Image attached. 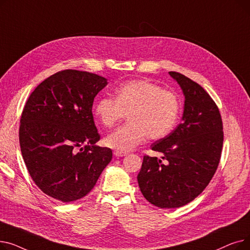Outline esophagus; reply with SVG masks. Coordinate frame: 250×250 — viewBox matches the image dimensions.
<instances>
[{
	"label": "esophagus",
	"instance_id": "34e87169",
	"mask_svg": "<svg viewBox=\"0 0 250 250\" xmlns=\"http://www.w3.org/2000/svg\"><path fill=\"white\" fill-rule=\"evenodd\" d=\"M113 154H114V156H116V157H124V156H126V155H127L126 152H122V151H118V150H114V151H113Z\"/></svg>",
	"mask_w": 250,
	"mask_h": 250
}]
</instances>
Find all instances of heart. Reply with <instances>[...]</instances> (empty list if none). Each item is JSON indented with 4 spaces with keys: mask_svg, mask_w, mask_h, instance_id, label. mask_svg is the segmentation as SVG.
<instances>
[{
    "mask_svg": "<svg viewBox=\"0 0 250 250\" xmlns=\"http://www.w3.org/2000/svg\"><path fill=\"white\" fill-rule=\"evenodd\" d=\"M180 101L172 91L149 80L124 83L116 90L115 98L102 97L94 106L97 120L111 127L127 114L128 123L110 133L105 143L122 152L134 150L149 137L159 140L177 124Z\"/></svg>",
    "mask_w": 250,
    "mask_h": 250,
    "instance_id": "obj_1",
    "label": "heart"
}]
</instances>
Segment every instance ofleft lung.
Returning a JSON list of instances; mask_svg holds the SVG:
<instances>
[{
  "label": "left lung",
  "instance_id": "left-lung-1",
  "mask_svg": "<svg viewBox=\"0 0 250 250\" xmlns=\"http://www.w3.org/2000/svg\"><path fill=\"white\" fill-rule=\"evenodd\" d=\"M169 75L186 97L182 123L151 145L166 162L145 155L138 174L143 195L161 208L182 207L203 192L218 168L224 140L219 108L207 91L180 73Z\"/></svg>",
  "mask_w": 250,
  "mask_h": 250
}]
</instances>
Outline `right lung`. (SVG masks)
I'll use <instances>...</instances> for the list:
<instances>
[{"label": "right lung", "mask_w": 250, "mask_h": 250, "mask_svg": "<svg viewBox=\"0 0 250 250\" xmlns=\"http://www.w3.org/2000/svg\"><path fill=\"white\" fill-rule=\"evenodd\" d=\"M106 85L96 74L63 70L26 101L19 128L22 157L35 185L50 198L82 199L111 161V149L95 145L100 135L92 114L94 98Z\"/></svg>", "instance_id": "obj_1"}]
</instances>
